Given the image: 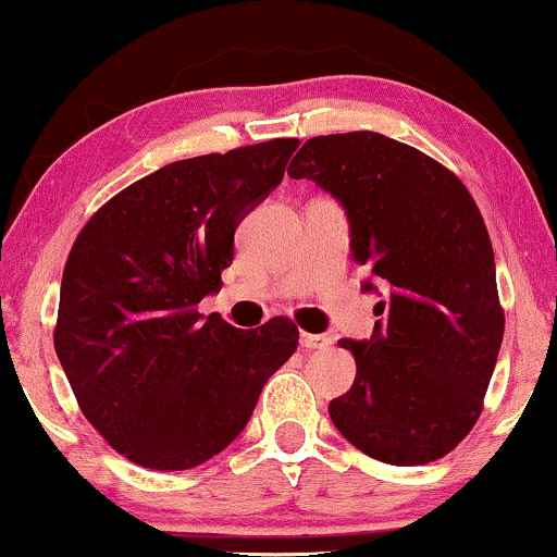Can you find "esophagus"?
Returning a JSON list of instances; mask_svg holds the SVG:
<instances>
[{
  "mask_svg": "<svg viewBox=\"0 0 557 557\" xmlns=\"http://www.w3.org/2000/svg\"><path fill=\"white\" fill-rule=\"evenodd\" d=\"M330 345V337H324V334H300V347H304V350H326Z\"/></svg>",
  "mask_w": 557,
  "mask_h": 557,
  "instance_id": "esophagus-1",
  "label": "esophagus"
}]
</instances>
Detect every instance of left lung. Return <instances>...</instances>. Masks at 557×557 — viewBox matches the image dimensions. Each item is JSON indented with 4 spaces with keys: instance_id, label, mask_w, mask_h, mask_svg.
<instances>
[{
    "instance_id": "obj_1",
    "label": "left lung",
    "mask_w": 557,
    "mask_h": 557,
    "mask_svg": "<svg viewBox=\"0 0 557 557\" xmlns=\"http://www.w3.org/2000/svg\"><path fill=\"white\" fill-rule=\"evenodd\" d=\"M287 176L343 205L363 293L384 296L371 339H339L358 373L330 401L332 423L386 465L441 459L480 418L504 343L478 205L451 171L376 132L311 137Z\"/></svg>"
}]
</instances>
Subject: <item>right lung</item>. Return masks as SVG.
<instances>
[{
    "label": "right lung",
    "mask_w": 557,
    "mask_h": 557,
    "mask_svg": "<svg viewBox=\"0 0 557 557\" xmlns=\"http://www.w3.org/2000/svg\"><path fill=\"white\" fill-rule=\"evenodd\" d=\"M296 147L270 139L165 165L100 207L72 246L53 347L79 410L134 465L176 472L212 459L296 352L283 317L244 332L197 313Z\"/></svg>",
    "instance_id": "obj_1"
}]
</instances>
